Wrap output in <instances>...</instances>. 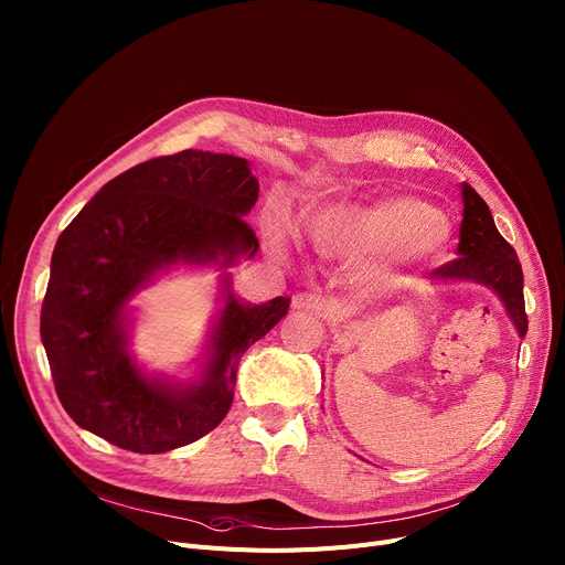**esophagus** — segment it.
Instances as JSON below:
<instances>
[{"mask_svg": "<svg viewBox=\"0 0 565 565\" xmlns=\"http://www.w3.org/2000/svg\"><path fill=\"white\" fill-rule=\"evenodd\" d=\"M292 306H295V309L318 313V316H322L327 320L342 318V309H340V303L335 299H324V297L313 295V292H299V295H295L292 297Z\"/></svg>", "mask_w": 565, "mask_h": 565, "instance_id": "34e87169", "label": "esophagus"}]
</instances>
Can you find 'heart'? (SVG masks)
<instances>
[{
  "instance_id": "heart-1",
  "label": "heart",
  "mask_w": 565,
  "mask_h": 565,
  "mask_svg": "<svg viewBox=\"0 0 565 565\" xmlns=\"http://www.w3.org/2000/svg\"><path fill=\"white\" fill-rule=\"evenodd\" d=\"M313 241L340 256H435L448 241V225L435 207L409 198H387L367 207H340L316 218Z\"/></svg>"
}]
</instances>
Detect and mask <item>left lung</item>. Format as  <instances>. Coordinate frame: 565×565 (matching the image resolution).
Returning a JSON list of instances; mask_svg holds the SVG:
<instances>
[{"instance_id":"1","label":"left lung","mask_w":565,"mask_h":565,"mask_svg":"<svg viewBox=\"0 0 565 565\" xmlns=\"http://www.w3.org/2000/svg\"><path fill=\"white\" fill-rule=\"evenodd\" d=\"M461 198H465V218L459 225L457 259L435 268L430 277L439 281L467 279L493 288L500 295L511 322L516 324L519 335L525 338L527 313L523 297V268L516 249L502 238L487 202L471 184H461Z\"/></svg>"}]
</instances>
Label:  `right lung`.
Instances as JSON below:
<instances>
[{
    "mask_svg": "<svg viewBox=\"0 0 565 565\" xmlns=\"http://www.w3.org/2000/svg\"><path fill=\"white\" fill-rule=\"evenodd\" d=\"M259 198L247 160L182 150L128 169L63 230L51 256L40 335L56 394L85 430L132 452H167L230 413L241 355L286 313L290 297L227 295L212 358L195 385L148 381L126 349L124 306L173 264H234L259 249L245 214Z\"/></svg>",
    "mask_w": 565,
    "mask_h": 565,
    "instance_id": "1",
    "label": "right lung"
}]
</instances>
